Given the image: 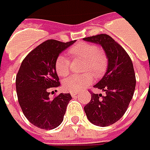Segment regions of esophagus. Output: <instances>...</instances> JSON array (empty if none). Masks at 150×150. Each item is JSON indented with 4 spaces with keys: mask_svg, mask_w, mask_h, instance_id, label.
I'll return each mask as SVG.
<instances>
[{
    "mask_svg": "<svg viewBox=\"0 0 150 150\" xmlns=\"http://www.w3.org/2000/svg\"><path fill=\"white\" fill-rule=\"evenodd\" d=\"M70 95H71L72 97H75V96H76L78 95V92H70Z\"/></svg>",
    "mask_w": 150,
    "mask_h": 150,
    "instance_id": "obj_1",
    "label": "esophagus"
}]
</instances>
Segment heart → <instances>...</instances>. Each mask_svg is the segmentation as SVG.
Returning <instances> with one entry per match:
<instances>
[{"label": "heart", "instance_id": "b5f03b06", "mask_svg": "<svg viewBox=\"0 0 150 150\" xmlns=\"http://www.w3.org/2000/svg\"><path fill=\"white\" fill-rule=\"evenodd\" d=\"M68 54L71 59H83V71L90 72L95 77H100L107 70L108 58L105 52L100 50L96 45L80 42L68 50ZM54 69L60 77L68 75L70 73V59L64 55H59L55 59ZM90 73L68 77L63 81L64 90L69 92H76L87 86L91 82Z\"/></svg>", "mask_w": 150, "mask_h": 150}]
</instances>
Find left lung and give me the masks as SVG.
Returning a JSON list of instances; mask_svg holds the SVG:
<instances>
[{
	"label": "left lung",
	"mask_w": 150,
	"mask_h": 150,
	"mask_svg": "<svg viewBox=\"0 0 150 150\" xmlns=\"http://www.w3.org/2000/svg\"><path fill=\"white\" fill-rule=\"evenodd\" d=\"M100 45L108 58L104 77L94 87L105 96L91 93V101L84 107L88 120L98 126L105 127L117 122L126 112L135 90L136 80L132 60L125 49L106 34L84 38Z\"/></svg>",
	"instance_id": "8db88e82"
}]
</instances>
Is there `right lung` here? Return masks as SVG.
<instances>
[{
	"label": "right lung",
	"mask_w": 150,
	"mask_h": 150,
	"mask_svg": "<svg viewBox=\"0 0 150 150\" xmlns=\"http://www.w3.org/2000/svg\"><path fill=\"white\" fill-rule=\"evenodd\" d=\"M75 42L45 40L25 56L19 69L16 79L19 104L26 119L40 129H53L63 121L72 97L60 93L50 99V91L60 85L55 59Z\"/></svg>",
	"instance_id": "add662e5"
}]
</instances>
